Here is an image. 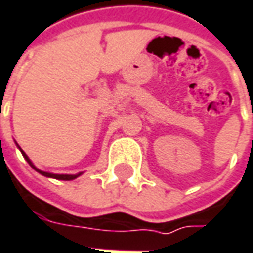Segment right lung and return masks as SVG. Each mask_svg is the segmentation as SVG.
<instances>
[{
    "label": "right lung",
    "mask_w": 253,
    "mask_h": 253,
    "mask_svg": "<svg viewBox=\"0 0 253 253\" xmlns=\"http://www.w3.org/2000/svg\"><path fill=\"white\" fill-rule=\"evenodd\" d=\"M18 148L21 150V147H19V145H18ZM21 153H22L23 158L29 162V165H31L32 168L36 170V172H39L40 175H43V176H47V178H53V179H58V180H73V179L78 178L80 175H83V172H80V173H75V175H63V173H51V172H44V170H40L39 168H36V167L33 165V162L29 160V157L25 154V151H22V150H21Z\"/></svg>",
    "instance_id": "obj_1"
}]
</instances>
